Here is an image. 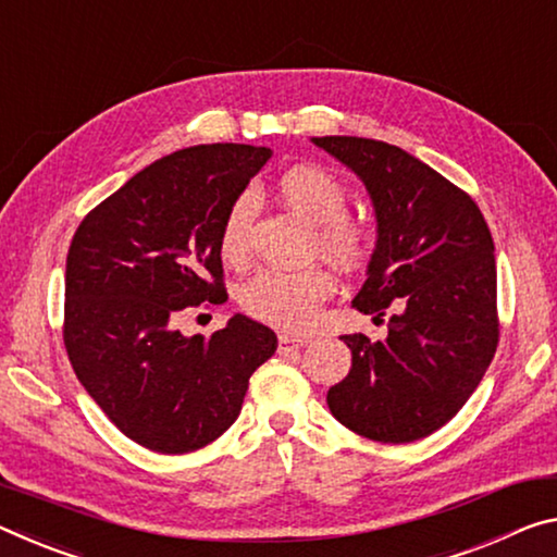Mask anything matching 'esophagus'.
Listing matches in <instances>:
<instances>
[{
  "label": "esophagus",
  "instance_id": "obj_1",
  "mask_svg": "<svg viewBox=\"0 0 557 557\" xmlns=\"http://www.w3.org/2000/svg\"><path fill=\"white\" fill-rule=\"evenodd\" d=\"M310 337H293V334H280V351H295L310 344Z\"/></svg>",
  "mask_w": 557,
  "mask_h": 557
}]
</instances>
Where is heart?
<instances>
[{"instance_id":"1","label":"heart","mask_w":557,"mask_h":557,"mask_svg":"<svg viewBox=\"0 0 557 557\" xmlns=\"http://www.w3.org/2000/svg\"><path fill=\"white\" fill-rule=\"evenodd\" d=\"M277 196L295 213L320 225V247L332 258L357 262L369 250V231L364 223L347 218V190L322 168L295 165L277 178ZM258 210L252 193H240L227 208L220 225V252L233 264L247 258V233ZM330 270L312 264L305 270L264 268L245 282L240 305L245 312L264 324L299 332L312 322L322 299L332 293Z\"/></svg>"}]
</instances>
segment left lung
Returning a JSON list of instances; mask_svg holds the SVG:
<instances>
[{"label":"left lung","instance_id":"1","mask_svg":"<svg viewBox=\"0 0 557 557\" xmlns=\"http://www.w3.org/2000/svg\"><path fill=\"white\" fill-rule=\"evenodd\" d=\"M312 144L364 183L376 218L367 280L351 305L386 339L342 334L349 374L326 392L332 417L359 436L411 444L451 421L498 344L493 237L475 202L417 156L384 140Z\"/></svg>","mask_w":557,"mask_h":557}]
</instances>
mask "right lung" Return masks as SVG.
<instances>
[{"instance_id":"obj_1","label":"right lung","mask_w":557,"mask_h":557,"mask_svg":"<svg viewBox=\"0 0 557 557\" xmlns=\"http://www.w3.org/2000/svg\"><path fill=\"white\" fill-rule=\"evenodd\" d=\"M270 156L243 144L165 156L96 206L69 247V361L106 417L151 451L188 454L225 434L275 355L277 334L245 314L210 337L175 330L188 307L227 299L220 225Z\"/></svg>"}]
</instances>
